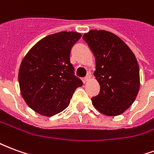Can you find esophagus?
Here are the masks:
<instances>
[{"label":"esophagus","instance_id":"34e87169","mask_svg":"<svg viewBox=\"0 0 154 154\" xmlns=\"http://www.w3.org/2000/svg\"><path fill=\"white\" fill-rule=\"evenodd\" d=\"M91 72H88L87 76L84 77V82H87V81H89L91 79Z\"/></svg>","mask_w":154,"mask_h":154}]
</instances>
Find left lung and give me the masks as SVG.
<instances>
[{
  "label": "left lung",
  "mask_w": 154,
  "mask_h": 154,
  "mask_svg": "<svg viewBox=\"0 0 154 154\" xmlns=\"http://www.w3.org/2000/svg\"><path fill=\"white\" fill-rule=\"evenodd\" d=\"M96 58L94 76L100 93L91 98L100 113L121 115L135 100L140 86L137 59L128 45L117 35L106 30H91L82 37Z\"/></svg>",
  "instance_id": "8db88e82"
}]
</instances>
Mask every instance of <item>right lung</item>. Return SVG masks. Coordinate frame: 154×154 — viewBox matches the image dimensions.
Instances as JSON below:
<instances>
[{"label": "right lung", "instance_id": "add662e5", "mask_svg": "<svg viewBox=\"0 0 154 154\" xmlns=\"http://www.w3.org/2000/svg\"><path fill=\"white\" fill-rule=\"evenodd\" d=\"M82 35L63 31L48 35L25 55L19 70L22 97L39 115L53 116L65 110L82 82L74 75L71 49Z\"/></svg>", "mask_w": 154, "mask_h": 154}]
</instances>
